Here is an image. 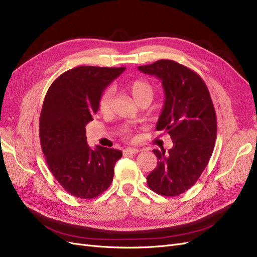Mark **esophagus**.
<instances>
[{"label":"esophagus","mask_w":257,"mask_h":257,"mask_svg":"<svg viewBox=\"0 0 257 257\" xmlns=\"http://www.w3.org/2000/svg\"><path fill=\"white\" fill-rule=\"evenodd\" d=\"M138 153H140V150H139V148L129 147V148H126V150H123V154H125V155H129V154H131V155H136V154H138Z\"/></svg>","instance_id":"1"}]
</instances>
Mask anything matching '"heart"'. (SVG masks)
Masks as SVG:
<instances>
[{"instance_id": "heart-1", "label": "heart", "mask_w": 257, "mask_h": 257, "mask_svg": "<svg viewBox=\"0 0 257 257\" xmlns=\"http://www.w3.org/2000/svg\"><path fill=\"white\" fill-rule=\"evenodd\" d=\"M127 88L131 95L134 96L137 102H140L143 99H153L154 97V88L151 85L150 82H147L142 79H136L132 80L127 83ZM112 96H113V89L112 88H106L103 90L100 98H99V111L101 113H106L110 110L111 101H112ZM122 136L125 138H129L131 136V131L128 128H125L122 130Z\"/></svg>"}]
</instances>
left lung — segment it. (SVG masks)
<instances>
[{
    "label": "left lung",
    "instance_id": "8db88e82",
    "mask_svg": "<svg viewBox=\"0 0 257 257\" xmlns=\"http://www.w3.org/2000/svg\"><path fill=\"white\" fill-rule=\"evenodd\" d=\"M162 81L165 101L156 129L165 131L173 147L154 150L158 163L147 185L163 196H176L191 188L209 162L217 138V116L209 90L198 74L171 60L139 66Z\"/></svg>",
    "mask_w": 257,
    "mask_h": 257
}]
</instances>
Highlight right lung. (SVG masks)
I'll list each match as a JSON object with an SVG mask.
<instances>
[{
  "label": "right lung",
  "mask_w": 257,
  "mask_h": 257,
  "mask_svg": "<svg viewBox=\"0 0 257 257\" xmlns=\"http://www.w3.org/2000/svg\"><path fill=\"white\" fill-rule=\"evenodd\" d=\"M125 69L79 66L56 78L46 94L39 117L41 150L55 179L78 198L105 191L122 156L114 148H89L85 126L99 109L103 89Z\"/></svg>",
  "instance_id": "add662e5"
}]
</instances>
